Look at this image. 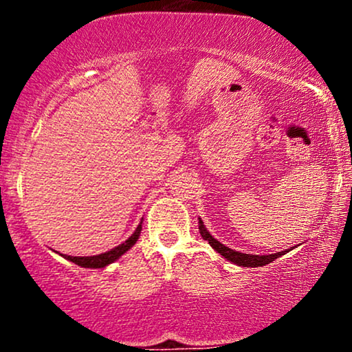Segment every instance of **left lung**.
Instances as JSON below:
<instances>
[{
	"label": "left lung",
	"instance_id": "8db88e82",
	"mask_svg": "<svg viewBox=\"0 0 352 352\" xmlns=\"http://www.w3.org/2000/svg\"><path fill=\"white\" fill-rule=\"evenodd\" d=\"M199 230H200V235L204 240H207L210 246H212L213 250H215L217 253H220L221 256L227 258L228 261H232V263H235L238 266H245V268H256V266H265L268 263H272V261L276 260V258H280L281 254H285L286 252H278V253H272V254H246V253H240V252H235V250L228 248V246L221 245L220 241L215 240L210 233L207 232V228L204 227V221L199 218Z\"/></svg>",
	"mask_w": 352,
	"mask_h": 352
}]
</instances>
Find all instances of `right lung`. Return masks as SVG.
<instances>
[{"label": "right lung", "mask_w": 352, "mask_h": 352, "mask_svg": "<svg viewBox=\"0 0 352 352\" xmlns=\"http://www.w3.org/2000/svg\"><path fill=\"white\" fill-rule=\"evenodd\" d=\"M140 230H142V221H140L139 227L135 228V232L132 233L124 243H120L119 246H116V248H112L111 252L96 254V256H69V254H64V258L72 261V263L82 266V268H104V266L114 263L116 260H119L125 252H129V250L135 245V241L139 240L140 236Z\"/></svg>", "instance_id": "add662e5"}]
</instances>
